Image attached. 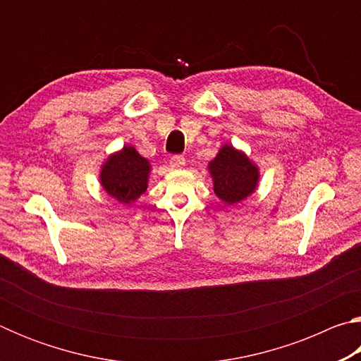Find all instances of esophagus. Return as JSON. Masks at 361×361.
<instances>
[{"instance_id":"34e87169","label":"esophagus","mask_w":361,"mask_h":361,"mask_svg":"<svg viewBox=\"0 0 361 361\" xmlns=\"http://www.w3.org/2000/svg\"><path fill=\"white\" fill-rule=\"evenodd\" d=\"M185 164H186V159L181 154L172 156V159H170V167L172 169H181V167H185Z\"/></svg>"}]
</instances>
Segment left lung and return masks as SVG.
Returning a JSON list of instances; mask_svg holds the SVG:
<instances>
[{
	"label": "left lung",
	"mask_w": 361,
	"mask_h": 361,
	"mask_svg": "<svg viewBox=\"0 0 361 361\" xmlns=\"http://www.w3.org/2000/svg\"><path fill=\"white\" fill-rule=\"evenodd\" d=\"M213 191L224 204L234 205L255 192L259 181V170L232 145H224L216 157L209 162Z\"/></svg>",
	"instance_id": "obj_1"
}]
</instances>
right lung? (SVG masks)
<instances>
[{
  "label": "right lung",
  "mask_w": 361,
  "mask_h": 361,
  "mask_svg": "<svg viewBox=\"0 0 361 361\" xmlns=\"http://www.w3.org/2000/svg\"><path fill=\"white\" fill-rule=\"evenodd\" d=\"M151 166L133 146H124L102 166L100 183L118 202L130 205L148 188Z\"/></svg>",
  "instance_id": "1"
}]
</instances>
